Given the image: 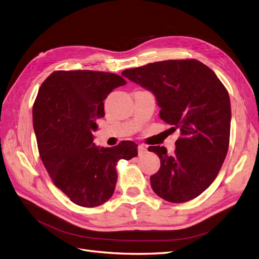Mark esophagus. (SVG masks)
Segmentation results:
<instances>
[{
	"instance_id": "obj_1",
	"label": "esophagus",
	"mask_w": 259,
	"mask_h": 259,
	"mask_svg": "<svg viewBox=\"0 0 259 259\" xmlns=\"http://www.w3.org/2000/svg\"><path fill=\"white\" fill-rule=\"evenodd\" d=\"M138 152H139V156L145 155L147 152V147L145 145H139L138 146Z\"/></svg>"
}]
</instances>
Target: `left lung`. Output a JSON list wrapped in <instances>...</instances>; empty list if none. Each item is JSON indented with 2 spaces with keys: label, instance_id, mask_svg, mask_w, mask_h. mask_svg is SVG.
<instances>
[{
  "label": "left lung",
  "instance_id": "left-lung-1",
  "mask_svg": "<svg viewBox=\"0 0 259 259\" xmlns=\"http://www.w3.org/2000/svg\"><path fill=\"white\" fill-rule=\"evenodd\" d=\"M156 96L162 120L180 129L171 155L149 146L161 165L150 184L170 203L193 199L213 183L226 158L231 135V101L223 83L193 59L150 63L121 73Z\"/></svg>",
  "mask_w": 259,
  "mask_h": 259
}]
</instances>
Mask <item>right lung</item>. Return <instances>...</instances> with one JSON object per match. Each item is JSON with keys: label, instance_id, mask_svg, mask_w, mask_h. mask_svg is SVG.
<instances>
[{"label": "right lung", "instance_id": "1", "mask_svg": "<svg viewBox=\"0 0 259 259\" xmlns=\"http://www.w3.org/2000/svg\"><path fill=\"white\" fill-rule=\"evenodd\" d=\"M127 82L120 75L92 70H57L41 84L33 105L38 150L53 184L72 203L97 207L113 195L120 159L138 156L136 143L98 148L93 143L103 100Z\"/></svg>", "mask_w": 259, "mask_h": 259}]
</instances>
